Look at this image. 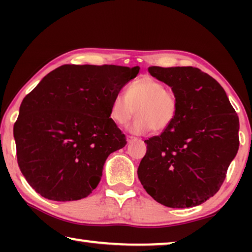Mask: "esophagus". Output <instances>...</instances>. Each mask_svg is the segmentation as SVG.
<instances>
[{
    "instance_id": "esophagus-1",
    "label": "esophagus",
    "mask_w": 252,
    "mask_h": 252,
    "mask_svg": "<svg viewBox=\"0 0 252 252\" xmlns=\"http://www.w3.org/2000/svg\"><path fill=\"white\" fill-rule=\"evenodd\" d=\"M126 140H127V143H132V142L136 141V140H138V139H136L135 136H131V135H129V136H127V138H126Z\"/></svg>"
}]
</instances>
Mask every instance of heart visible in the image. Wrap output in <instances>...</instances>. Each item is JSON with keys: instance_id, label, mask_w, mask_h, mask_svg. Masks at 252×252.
<instances>
[{"instance_id": "1", "label": "heart", "mask_w": 252, "mask_h": 252, "mask_svg": "<svg viewBox=\"0 0 252 252\" xmlns=\"http://www.w3.org/2000/svg\"><path fill=\"white\" fill-rule=\"evenodd\" d=\"M178 100L174 92L161 81L142 76L131 82L126 94L119 93L111 103V117L118 125L138 116L129 126L132 133L144 134L152 129L164 131L171 126L178 113Z\"/></svg>"}]
</instances>
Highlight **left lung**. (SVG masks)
<instances>
[{
    "label": "left lung",
    "instance_id": "1",
    "mask_svg": "<svg viewBox=\"0 0 252 252\" xmlns=\"http://www.w3.org/2000/svg\"><path fill=\"white\" fill-rule=\"evenodd\" d=\"M178 100L171 126L146 140L138 177L157 202L191 208L218 192L239 149V118L223 88L198 67L150 66Z\"/></svg>",
    "mask_w": 252,
    "mask_h": 252
}]
</instances>
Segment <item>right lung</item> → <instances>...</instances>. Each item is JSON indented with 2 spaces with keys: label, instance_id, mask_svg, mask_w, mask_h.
I'll use <instances>...</instances> for the list:
<instances>
[{
  "label": "right lung",
  "instance_id": "obj_1",
  "mask_svg": "<svg viewBox=\"0 0 252 252\" xmlns=\"http://www.w3.org/2000/svg\"><path fill=\"white\" fill-rule=\"evenodd\" d=\"M140 67L64 64L45 75L20 106L13 133L21 172L53 201L88 197L110 153L126 144L111 103Z\"/></svg>",
  "mask_w": 252,
  "mask_h": 252
}]
</instances>
